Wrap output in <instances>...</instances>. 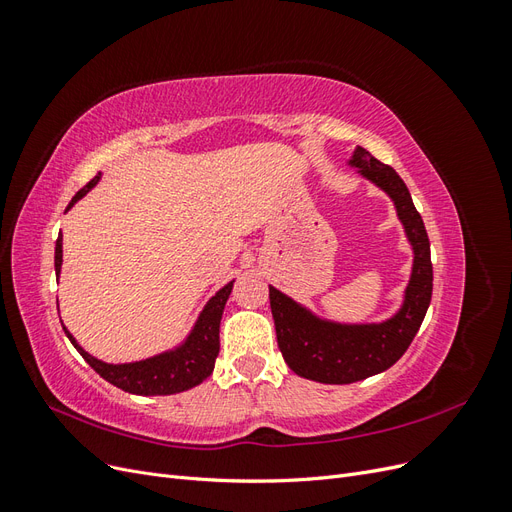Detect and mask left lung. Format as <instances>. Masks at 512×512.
<instances>
[{
    "instance_id": "obj_1",
    "label": "left lung",
    "mask_w": 512,
    "mask_h": 512,
    "mask_svg": "<svg viewBox=\"0 0 512 512\" xmlns=\"http://www.w3.org/2000/svg\"><path fill=\"white\" fill-rule=\"evenodd\" d=\"M350 166L374 181L393 198L414 252L410 282L399 312L378 324H339L314 316L309 309L269 286L277 346L294 374L322 384H350L395 365L427 314L433 288L429 237L406 183L389 164H382L363 147H356Z\"/></svg>"
}]
</instances>
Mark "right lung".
<instances>
[{
  "mask_svg": "<svg viewBox=\"0 0 512 512\" xmlns=\"http://www.w3.org/2000/svg\"><path fill=\"white\" fill-rule=\"evenodd\" d=\"M98 179L100 175L91 179L83 190L76 192L74 198L70 200L68 209L76 203V200H81L91 188H94ZM61 252L64 250H61V232H59V239L55 243V275L57 277L61 271V262H64L61 260ZM230 290H232V282H228L222 290L215 292V297H211L203 312H200L192 333L179 348L162 352L158 356H151V359H145V361L121 363V365L104 363L76 344V339L66 327L64 331L83 359L94 367L106 382L115 384L117 389L134 393V395H175V393L192 389V386L200 384L211 376L215 359H218V352H220V320H222V312H224Z\"/></svg>",
  "mask_w": 512,
  "mask_h": 512,
  "instance_id": "obj_1",
  "label": "right lung"
}]
</instances>
